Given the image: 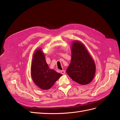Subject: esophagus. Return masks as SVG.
Listing matches in <instances>:
<instances>
[{"label": "esophagus", "instance_id": "1", "mask_svg": "<svg viewBox=\"0 0 120 120\" xmlns=\"http://www.w3.org/2000/svg\"><path fill=\"white\" fill-rule=\"evenodd\" d=\"M60 72L62 75H64L65 73H66V71H64V70H63V71H60Z\"/></svg>", "mask_w": 120, "mask_h": 120}]
</instances>
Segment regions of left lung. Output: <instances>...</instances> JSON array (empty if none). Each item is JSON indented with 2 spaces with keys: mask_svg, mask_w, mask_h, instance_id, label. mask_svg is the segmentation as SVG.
I'll use <instances>...</instances> for the list:
<instances>
[{
  "mask_svg": "<svg viewBox=\"0 0 120 120\" xmlns=\"http://www.w3.org/2000/svg\"><path fill=\"white\" fill-rule=\"evenodd\" d=\"M71 61L67 73L72 80L80 85H88L95 77L96 67L93 57L85 45L79 41H72Z\"/></svg>",
  "mask_w": 120,
  "mask_h": 120,
  "instance_id": "1",
  "label": "left lung"
}]
</instances>
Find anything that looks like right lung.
<instances>
[{
    "label": "right lung",
    "mask_w": 120,
    "mask_h": 120,
    "mask_svg": "<svg viewBox=\"0 0 120 120\" xmlns=\"http://www.w3.org/2000/svg\"><path fill=\"white\" fill-rule=\"evenodd\" d=\"M31 76L32 81L39 88L43 90L51 88L62 75L49 68L45 53L41 48L35 50L32 56Z\"/></svg>",
    "instance_id": "add662e5"
}]
</instances>
